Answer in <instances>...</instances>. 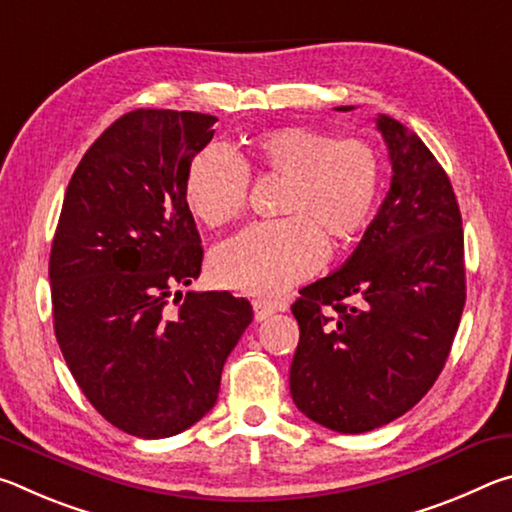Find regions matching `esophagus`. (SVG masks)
I'll use <instances>...</instances> for the list:
<instances>
[{
    "mask_svg": "<svg viewBox=\"0 0 512 512\" xmlns=\"http://www.w3.org/2000/svg\"><path fill=\"white\" fill-rule=\"evenodd\" d=\"M253 309H255V320H266L268 316H273L275 311H280L282 305H277L273 300H253Z\"/></svg>",
    "mask_w": 512,
    "mask_h": 512,
    "instance_id": "1",
    "label": "esophagus"
}]
</instances>
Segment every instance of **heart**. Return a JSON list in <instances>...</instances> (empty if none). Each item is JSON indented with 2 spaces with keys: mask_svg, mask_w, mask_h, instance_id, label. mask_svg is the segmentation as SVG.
<instances>
[{
  "mask_svg": "<svg viewBox=\"0 0 512 512\" xmlns=\"http://www.w3.org/2000/svg\"><path fill=\"white\" fill-rule=\"evenodd\" d=\"M250 162L284 178L282 219L255 223L212 253L214 280L255 296H277L323 266L329 235L352 239L377 210L384 167L375 146L307 126L275 128L250 144ZM250 171L235 151L210 144L185 173V201L210 228L237 221L248 205Z\"/></svg>",
  "mask_w": 512,
  "mask_h": 512,
  "instance_id": "b5f03b06",
  "label": "heart"
}]
</instances>
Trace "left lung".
I'll return each instance as SVG.
<instances>
[{
    "label": "left lung",
    "instance_id": "8db88e82",
    "mask_svg": "<svg viewBox=\"0 0 512 512\" xmlns=\"http://www.w3.org/2000/svg\"><path fill=\"white\" fill-rule=\"evenodd\" d=\"M377 131L393 164L391 189L348 262L291 305L300 327L291 397L339 433L372 431L413 409L443 370L465 307L452 183L400 121L379 115Z\"/></svg>",
    "mask_w": 512,
    "mask_h": 512
}]
</instances>
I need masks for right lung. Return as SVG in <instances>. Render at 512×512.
I'll return each mask as SVG.
<instances>
[{"label": "right lung", "mask_w": 512, "mask_h": 512, "mask_svg": "<svg viewBox=\"0 0 512 512\" xmlns=\"http://www.w3.org/2000/svg\"><path fill=\"white\" fill-rule=\"evenodd\" d=\"M214 121L144 108L119 117L69 180L51 244L67 368L94 409L137 438L176 436L212 409L223 363L253 320L246 298L180 291L203 264L185 173Z\"/></svg>", "instance_id": "1"}]
</instances>
